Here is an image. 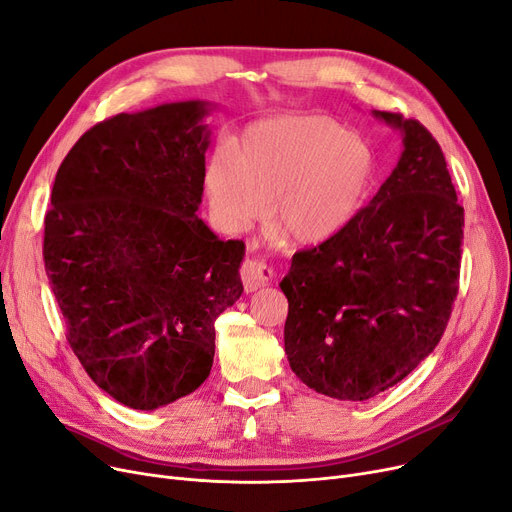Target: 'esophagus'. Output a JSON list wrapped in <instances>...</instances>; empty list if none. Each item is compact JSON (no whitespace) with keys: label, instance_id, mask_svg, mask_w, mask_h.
I'll list each match as a JSON object with an SVG mask.
<instances>
[{"label":"esophagus","instance_id":"esophagus-1","mask_svg":"<svg viewBox=\"0 0 512 512\" xmlns=\"http://www.w3.org/2000/svg\"><path fill=\"white\" fill-rule=\"evenodd\" d=\"M240 278H242L244 288L251 293L265 284H270L274 278V272L270 265L261 259H247L240 268Z\"/></svg>","mask_w":512,"mask_h":512}]
</instances>
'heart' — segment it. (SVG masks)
Here are the masks:
<instances>
[{"instance_id": "b5f03b06", "label": "heart", "mask_w": 512, "mask_h": 512, "mask_svg": "<svg viewBox=\"0 0 512 512\" xmlns=\"http://www.w3.org/2000/svg\"><path fill=\"white\" fill-rule=\"evenodd\" d=\"M370 146L328 117H278L242 131L205 173L211 209L230 230L268 215L295 244L339 234L362 207L372 180Z\"/></svg>"}]
</instances>
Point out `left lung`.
Here are the masks:
<instances>
[{"instance_id":"8db88e82","label":"left lung","mask_w":512,"mask_h":512,"mask_svg":"<svg viewBox=\"0 0 512 512\" xmlns=\"http://www.w3.org/2000/svg\"><path fill=\"white\" fill-rule=\"evenodd\" d=\"M404 152L368 207L314 249L293 255L284 351L322 395L364 402L437 347L458 295L464 209L431 131L374 110Z\"/></svg>"}]
</instances>
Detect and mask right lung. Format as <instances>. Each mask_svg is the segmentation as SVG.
I'll use <instances>...</instances> for the list:
<instances>
[{
  "label": "right lung",
  "mask_w": 512,
  "mask_h": 512,
  "mask_svg": "<svg viewBox=\"0 0 512 512\" xmlns=\"http://www.w3.org/2000/svg\"><path fill=\"white\" fill-rule=\"evenodd\" d=\"M209 102L161 104L87 129L46 213L43 261L66 341L90 379L133 410L201 387L215 320L242 295V240L196 215Z\"/></svg>",
  "instance_id": "right-lung-1"
}]
</instances>
